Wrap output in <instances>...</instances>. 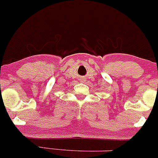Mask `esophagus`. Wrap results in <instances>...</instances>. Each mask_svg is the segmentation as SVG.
Returning a JSON list of instances; mask_svg holds the SVG:
<instances>
[{
	"instance_id": "1",
	"label": "esophagus",
	"mask_w": 158,
	"mask_h": 158,
	"mask_svg": "<svg viewBox=\"0 0 158 158\" xmlns=\"http://www.w3.org/2000/svg\"><path fill=\"white\" fill-rule=\"evenodd\" d=\"M83 81H84V79H83Z\"/></svg>"
}]
</instances>
